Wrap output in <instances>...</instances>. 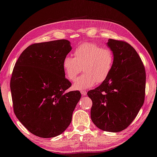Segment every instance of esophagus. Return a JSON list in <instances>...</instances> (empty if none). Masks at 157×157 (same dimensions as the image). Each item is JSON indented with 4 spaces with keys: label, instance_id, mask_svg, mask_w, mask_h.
<instances>
[{
    "label": "esophagus",
    "instance_id": "obj_1",
    "mask_svg": "<svg viewBox=\"0 0 157 157\" xmlns=\"http://www.w3.org/2000/svg\"><path fill=\"white\" fill-rule=\"evenodd\" d=\"M81 94H82V96H87V92H86V91H81Z\"/></svg>",
    "mask_w": 157,
    "mask_h": 157
}]
</instances>
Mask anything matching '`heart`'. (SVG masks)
Here are the masks:
<instances>
[{"label":"heart","mask_w":157,"mask_h":157,"mask_svg":"<svg viewBox=\"0 0 157 157\" xmlns=\"http://www.w3.org/2000/svg\"><path fill=\"white\" fill-rule=\"evenodd\" d=\"M74 55L75 58L66 56L62 61V67L66 78L74 81L83 66L82 70L85 74L73 84V88L76 90H86L96 82H102L107 78L113 68V52L108 48H102L97 44H82L75 50Z\"/></svg>","instance_id":"heart-1"}]
</instances>
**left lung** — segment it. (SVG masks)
Instances as JSON below:
<instances>
[{
  "mask_svg": "<svg viewBox=\"0 0 157 157\" xmlns=\"http://www.w3.org/2000/svg\"><path fill=\"white\" fill-rule=\"evenodd\" d=\"M106 44L114 55L113 68L107 78L87 95L92 100L94 124L104 131L117 132L131 124L144 105L146 72L129 44L109 39Z\"/></svg>",
  "mask_w": 157,
  "mask_h": 157,
  "instance_id": "left-lung-1",
  "label": "left lung"
}]
</instances>
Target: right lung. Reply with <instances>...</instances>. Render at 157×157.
<instances>
[{
  "instance_id": "add662e5",
  "label": "right lung",
  "mask_w": 157,
  "mask_h": 157,
  "mask_svg": "<svg viewBox=\"0 0 157 157\" xmlns=\"http://www.w3.org/2000/svg\"><path fill=\"white\" fill-rule=\"evenodd\" d=\"M71 50L67 40L34 44L15 64L10 81L14 113L38 137H54L66 131L81 99L79 91H66L72 84L62 61Z\"/></svg>"
}]
</instances>
